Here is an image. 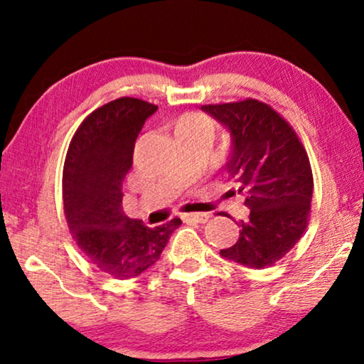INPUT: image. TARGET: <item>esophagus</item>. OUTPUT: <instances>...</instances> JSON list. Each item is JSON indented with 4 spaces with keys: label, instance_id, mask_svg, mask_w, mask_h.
I'll list each match as a JSON object with an SVG mask.
<instances>
[{
    "label": "esophagus",
    "instance_id": "obj_1",
    "mask_svg": "<svg viewBox=\"0 0 364 364\" xmlns=\"http://www.w3.org/2000/svg\"><path fill=\"white\" fill-rule=\"evenodd\" d=\"M182 220H183V222L205 223V222L208 220V213H183Z\"/></svg>",
    "mask_w": 364,
    "mask_h": 364
}]
</instances>
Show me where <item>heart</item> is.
Wrapping results in <instances>:
<instances>
[{"mask_svg":"<svg viewBox=\"0 0 364 364\" xmlns=\"http://www.w3.org/2000/svg\"><path fill=\"white\" fill-rule=\"evenodd\" d=\"M177 131L213 134V122L202 114H183L177 122Z\"/></svg>","mask_w":364,"mask_h":364,"instance_id":"obj_1","label":"heart"}]
</instances>
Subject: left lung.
Masks as SVG:
<instances>
[{"mask_svg":"<svg viewBox=\"0 0 364 364\" xmlns=\"http://www.w3.org/2000/svg\"><path fill=\"white\" fill-rule=\"evenodd\" d=\"M202 111L230 132L223 168L235 182L228 196L250 208L240 237L220 255L248 268H267L300 240L310 218L313 173L306 151L290 124L257 99L208 104Z\"/></svg>","mask_w":364,"mask_h":364,"instance_id":"obj_1","label":"left lung"}]
</instances>
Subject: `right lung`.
Instances as JSON below:
<instances>
[{
  "label": "right lung",
  "mask_w": 364,
  "mask_h": 364,
  "mask_svg": "<svg viewBox=\"0 0 364 364\" xmlns=\"http://www.w3.org/2000/svg\"><path fill=\"white\" fill-rule=\"evenodd\" d=\"M157 106L119 97L89 114L69 144L63 171V200L69 232L99 270L119 280L156 265L181 218L149 228L122 210V182L132 167L134 146Z\"/></svg>",
  "instance_id": "1"
}]
</instances>
